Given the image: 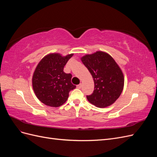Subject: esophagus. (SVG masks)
Returning a JSON list of instances; mask_svg holds the SVG:
<instances>
[{"mask_svg":"<svg viewBox=\"0 0 157 157\" xmlns=\"http://www.w3.org/2000/svg\"><path fill=\"white\" fill-rule=\"evenodd\" d=\"M81 86H82V85L80 84L77 85V88L78 89H80V88H81Z\"/></svg>","mask_w":157,"mask_h":157,"instance_id":"34e87169","label":"esophagus"}]
</instances>
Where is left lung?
I'll return each mask as SVG.
<instances>
[{
    "instance_id": "obj_1",
    "label": "left lung",
    "mask_w": 157,
    "mask_h": 157,
    "mask_svg": "<svg viewBox=\"0 0 157 157\" xmlns=\"http://www.w3.org/2000/svg\"><path fill=\"white\" fill-rule=\"evenodd\" d=\"M80 59L94 82L93 93L86 96L88 101L100 108L111 105L124 88V77L119 66L110 55L103 51L86 54Z\"/></svg>"
}]
</instances>
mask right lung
<instances>
[{
  "mask_svg": "<svg viewBox=\"0 0 157 157\" xmlns=\"http://www.w3.org/2000/svg\"><path fill=\"white\" fill-rule=\"evenodd\" d=\"M73 56L51 53L38 63L33 75L32 86L36 98L46 105H62L67 100L69 92L76 88L71 83L72 75L63 71L64 66Z\"/></svg>",
  "mask_w": 157,
  "mask_h": 157,
  "instance_id": "right-lung-1",
  "label": "right lung"
}]
</instances>
